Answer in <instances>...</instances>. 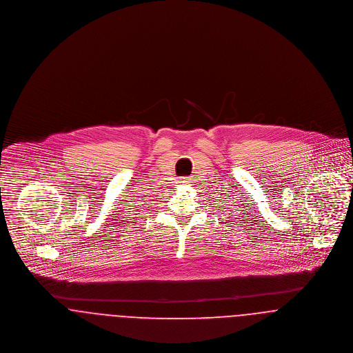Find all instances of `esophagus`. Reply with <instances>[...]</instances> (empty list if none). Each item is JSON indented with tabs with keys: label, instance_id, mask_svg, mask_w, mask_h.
I'll return each mask as SVG.
<instances>
[{
	"label": "esophagus",
	"instance_id": "esophagus-1",
	"mask_svg": "<svg viewBox=\"0 0 353 353\" xmlns=\"http://www.w3.org/2000/svg\"><path fill=\"white\" fill-rule=\"evenodd\" d=\"M177 183H180V184H188V183H191V180H190L188 177H185V179H179Z\"/></svg>",
	"mask_w": 353,
	"mask_h": 353
}]
</instances>
